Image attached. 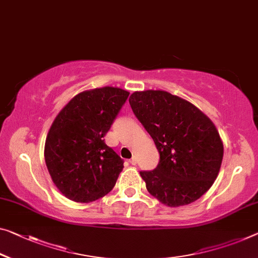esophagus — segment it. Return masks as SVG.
Returning <instances> with one entry per match:
<instances>
[{"mask_svg":"<svg viewBox=\"0 0 258 258\" xmlns=\"http://www.w3.org/2000/svg\"><path fill=\"white\" fill-rule=\"evenodd\" d=\"M129 162H130V164H132V165H136V164H137V159H136V157L134 156V157L132 158V159L129 160Z\"/></svg>","mask_w":258,"mask_h":258,"instance_id":"1","label":"esophagus"}]
</instances>
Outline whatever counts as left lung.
Wrapping results in <instances>:
<instances>
[{"instance_id":"8db88e82","label":"left lung","mask_w":258,"mask_h":258,"mask_svg":"<svg viewBox=\"0 0 258 258\" xmlns=\"http://www.w3.org/2000/svg\"><path fill=\"white\" fill-rule=\"evenodd\" d=\"M129 102L160 154L156 168L140 173L148 191L170 208L197 201L211 188L223 161L216 125L191 102L162 90L136 91Z\"/></svg>"}]
</instances>
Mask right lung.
Instances as JSON below:
<instances>
[{
  "instance_id": "add662e5",
  "label": "right lung",
  "mask_w": 258,
  "mask_h": 258,
  "mask_svg": "<svg viewBox=\"0 0 258 258\" xmlns=\"http://www.w3.org/2000/svg\"><path fill=\"white\" fill-rule=\"evenodd\" d=\"M129 96L113 86L78 93L57 114L47 134L45 161L63 196L89 203L107 195L123 169V160L104 136Z\"/></svg>"
}]
</instances>
